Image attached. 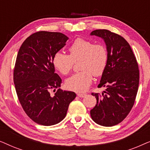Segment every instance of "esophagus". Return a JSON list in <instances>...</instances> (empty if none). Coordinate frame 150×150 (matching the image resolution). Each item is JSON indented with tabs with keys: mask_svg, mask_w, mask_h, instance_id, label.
I'll use <instances>...</instances> for the list:
<instances>
[{
	"mask_svg": "<svg viewBox=\"0 0 150 150\" xmlns=\"http://www.w3.org/2000/svg\"><path fill=\"white\" fill-rule=\"evenodd\" d=\"M78 95V96H79V97H80V98H84V97H85L86 96V93H79L77 94Z\"/></svg>",
	"mask_w": 150,
	"mask_h": 150,
	"instance_id": "34e87169",
	"label": "esophagus"
}]
</instances>
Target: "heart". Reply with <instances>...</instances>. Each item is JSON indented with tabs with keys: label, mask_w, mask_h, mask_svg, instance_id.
Listing matches in <instances>:
<instances>
[{
	"label": "heart",
	"mask_w": 150,
	"mask_h": 150,
	"mask_svg": "<svg viewBox=\"0 0 150 150\" xmlns=\"http://www.w3.org/2000/svg\"><path fill=\"white\" fill-rule=\"evenodd\" d=\"M69 55L57 52L52 59L55 68L63 75L72 70L75 62L80 61L79 71L67 79L65 85L69 89L82 92L91 85L93 76H100L105 71L108 62V52L104 45L94 44L91 40L79 38L68 49Z\"/></svg>",
	"instance_id": "b5f03b06"
}]
</instances>
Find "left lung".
I'll return each instance as SVG.
<instances>
[{
  "mask_svg": "<svg viewBox=\"0 0 150 150\" xmlns=\"http://www.w3.org/2000/svg\"><path fill=\"white\" fill-rule=\"evenodd\" d=\"M103 39L108 52V62L98 87L106 89L96 96L97 104L91 110V117L96 124L112 126L122 122L134 104L139 84V65L132 48L120 35L106 29L91 33Z\"/></svg>",
  "mask_w": 150,
  "mask_h": 150,
  "instance_id": "8db88e82",
  "label": "left lung"
}]
</instances>
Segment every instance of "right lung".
<instances>
[{
  "mask_svg": "<svg viewBox=\"0 0 150 150\" xmlns=\"http://www.w3.org/2000/svg\"><path fill=\"white\" fill-rule=\"evenodd\" d=\"M67 40L61 33L38 31L28 37L18 51L13 69L16 91L24 112L38 124L52 126L62 121L76 96L59 89L62 81L52 63Z\"/></svg>",
  "mask_w": 150,
  "mask_h": 150,
  "instance_id": "add662e5",
  "label": "right lung"
}]
</instances>
